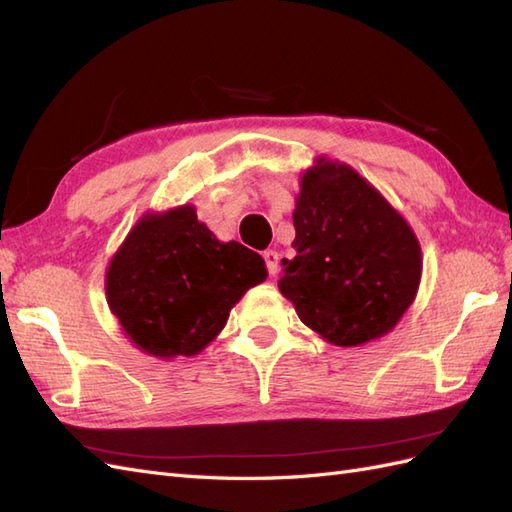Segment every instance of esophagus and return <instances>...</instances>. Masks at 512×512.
Returning <instances> with one entry per match:
<instances>
[{
    "instance_id": "34e87169",
    "label": "esophagus",
    "mask_w": 512,
    "mask_h": 512,
    "mask_svg": "<svg viewBox=\"0 0 512 512\" xmlns=\"http://www.w3.org/2000/svg\"><path fill=\"white\" fill-rule=\"evenodd\" d=\"M262 258H265V262H267V271H269V275H277V271H280V254L277 252H273V250H267L265 254H262Z\"/></svg>"
}]
</instances>
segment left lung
<instances>
[{"instance_id":"1","label":"left lung","mask_w":512,"mask_h":512,"mask_svg":"<svg viewBox=\"0 0 512 512\" xmlns=\"http://www.w3.org/2000/svg\"><path fill=\"white\" fill-rule=\"evenodd\" d=\"M297 256L280 292L303 324L335 346L389 333L416 297L421 245L408 222L356 170L316 160L292 213Z\"/></svg>"}]
</instances>
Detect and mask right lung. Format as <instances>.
<instances>
[{
  "mask_svg": "<svg viewBox=\"0 0 512 512\" xmlns=\"http://www.w3.org/2000/svg\"><path fill=\"white\" fill-rule=\"evenodd\" d=\"M267 267L239 241L222 243L192 205L147 213L106 269V301L136 348L192 356L224 329L230 309Z\"/></svg>",
  "mask_w": 512,
  "mask_h": 512,
  "instance_id": "right-lung-1",
  "label": "right lung"
}]
</instances>
